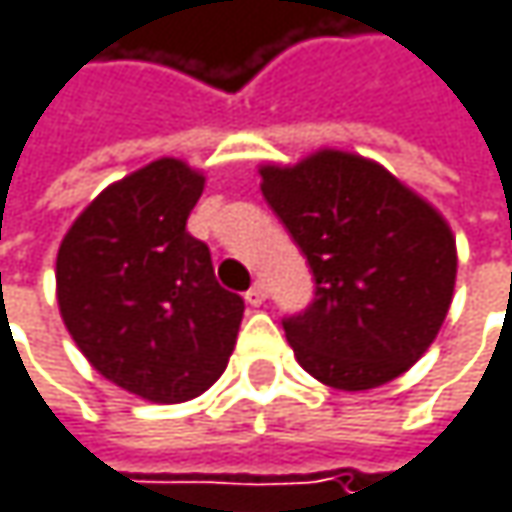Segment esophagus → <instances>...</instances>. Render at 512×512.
<instances>
[{"label": "esophagus", "instance_id": "obj_1", "mask_svg": "<svg viewBox=\"0 0 512 512\" xmlns=\"http://www.w3.org/2000/svg\"><path fill=\"white\" fill-rule=\"evenodd\" d=\"M244 298H247V304H253V307H262V304H265V298H268V286H265L262 280H256V283L247 289V295H244Z\"/></svg>", "mask_w": 512, "mask_h": 512}]
</instances>
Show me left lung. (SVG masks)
Listing matches in <instances>:
<instances>
[{"instance_id": "obj_1", "label": "left lung", "mask_w": 512, "mask_h": 512, "mask_svg": "<svg viewBox=\"0 0 512 512\" xmlns=\"http://www.w3.org/2000/svg\"><path fill=\"white\" fill-rule=\"evenodd\" d=\"M262 196L313 271V301L283 319L298 364L340 390L402 376L435 340L456 280L441 214L379 163L319 151L265 166Z\"/></svg>"}]
</instances>
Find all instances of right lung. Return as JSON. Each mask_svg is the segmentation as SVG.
Here are the masks:
<instances>
[{"label": "right lung", "instance_id": "add662e5", "mask_svg": "<svg viewBox=\"0 0 512 512\" xmlns=\"http://www.w3.org/2000/svg\"><path fill=\"white\" fill-rule=\"evenodd\" d=\"M202 184L172 157L142 166L77 217L56 259L74 343L104 379L151 402H184L217 382L244 316L208 244L187 232Z\"/></svg>", "mask_w": 512, "mask_h": 512}]
</instances>
